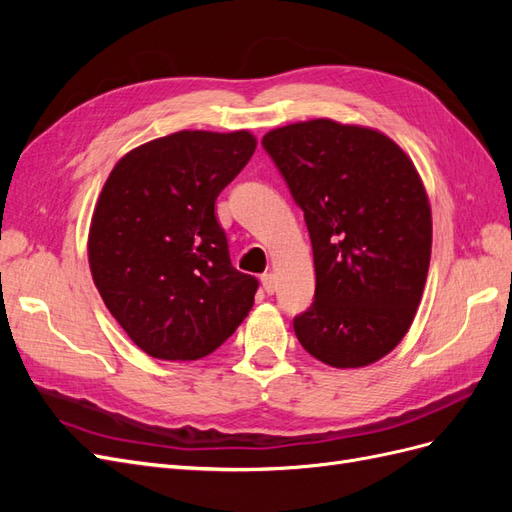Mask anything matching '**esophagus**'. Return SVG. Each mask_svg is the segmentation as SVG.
I'll list each match as a JSON object with an SVG mask.
<instances>
[{"label": "esophagus", "instance_id": "34e87169", "mask_svg": "<svg viewBox=\"0 0 512 512\" xmlns=\"http://www.w3.org/2000/svg\"><path fill=\"white\" fill-rule=\"evenodd\" d=\"M262 280V288H265L267 294H273L275 288H277V280H275V273H265L260 277Z\"/></svg>", "mask_w": 512, "mask_h": 512}]
</instances>
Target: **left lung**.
<instances>
[{
  "instance_id": "8db88e82",
  "label": "left lung",
  "mask_w": 512,
  "mask_h": 512,
  "mask_svg": "<svg viewBox=\"0 0 512 512\" xmlns=\"http://www.w3.org/2000/svg\"><path fill=\"white\" fill-rule=\"evenodd\" d=\"M262 147L314 250V303L294 333L331 367L376 363L404 339L423 297L431 209L421 177L386 134L333 119L275 128Z\"/></svg>"
}]
</instances>
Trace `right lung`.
<instances>
[{
  "label": "right lung",
  "mask_w": 512,
  "mask_h": 512,
  "mask_svg": "<svg viewBox=\"0 0 512 512\" xmlns=\"http://www.w3.org/2000/svg\"><path fill=\"white\" fill-rule=\"evenodd\" d=\"M254 149L247 130H181L126 153L104 183L87 241L91 277L153 359H203L254 305L258 280L232 267L215 218Z\"/></svg>",
  "instance_id": "add662e5"
}]
</instances>
